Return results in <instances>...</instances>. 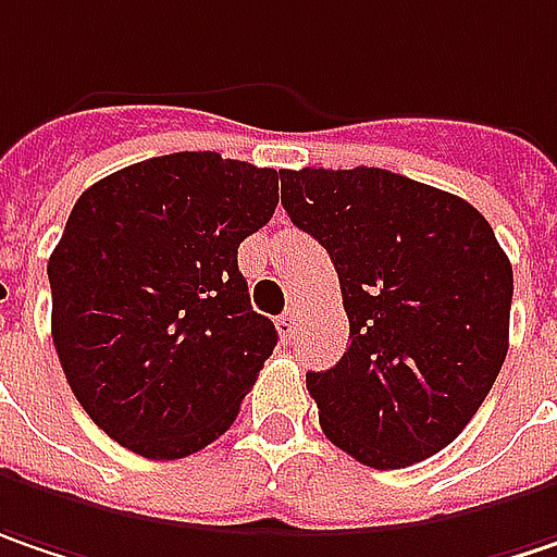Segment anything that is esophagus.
<instances>
[{"instance_id": "34e87169", "label": "esophagus", "mask_w": 557, "mask_h": 557, "mask_svg": "<svg viewBox=\"0 0 557 557\" xmlns=\"http://www.w3.org/2000/svg\"><path fill=\"white\" fill-rule=\"evenodd\" d=\"M277 327H280V334L289 341L293 334H296V311H283L277 318Z\"/></svg>"}]
</instances>
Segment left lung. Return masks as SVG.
Masks as SVG:
<instances>
[{
  "instance_id": "1",
  "label": "left lung",
  "mask_w": 557,
  "mask_h": 557,
  "mask_svg": "<svg viewBox=\"0 0 557 557\" xmlns=\"http://www.w3.org/2000/svg\"><path fill=\"white\" fill-rule=\"evenodd\" d=\"M289 220L327 248L349 346L309 372L324 435L375 470L454 442L507 356L513 271L470 201L387 173L283 170Z\"/></svg>"
}]
</instances>
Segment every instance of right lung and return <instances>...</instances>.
Here are the masks:
<instances>
[{
    "mask_svg": "<svg viewBox=\"0 0 557 557\" xmlns=\"http://www.w3.org/2000/svg\"><path fill=\"white\" fill-rule=\"evenodd\" d=\"M277 208V170L213 150L94 182L52 248V344L84 412L148 460L220 438L277 346L239 243Z\"/></svg>",
    "mask_w": 557,
    "mask_h": 557,
    "instance_id": "1",
    "label": "right lung"
}]
</instances>
